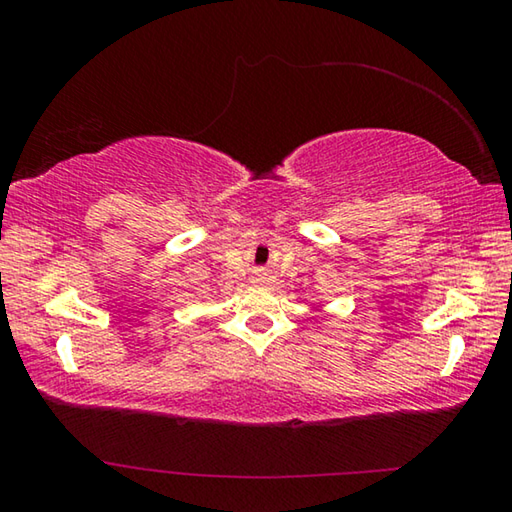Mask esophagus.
I'll list each match as a JSON object with an SVG mask.
<instances>
[{
    "label": "esophagus",
    "instance_id": "34e87169",
    "mask_svg": "<svg viewBox=\"0 0 512 512\" xmlns=\"http://www.w3.org/2000/svg\"><path fill=\"white\" fill-rule=\"evenodd\" d=\"M257 282H266V273H259L257 275Z\"/></svg>",
    "mask_w": 512,
    "mask_h": 512
}]
</instances>
